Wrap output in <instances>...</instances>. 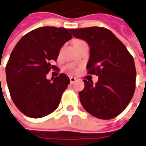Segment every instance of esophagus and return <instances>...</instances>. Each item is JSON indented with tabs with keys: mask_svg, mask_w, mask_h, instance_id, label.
Segmentation results:
<instances>
[{
	"mask_svg": "<svg viewBox=\"0 0 146 146\" xmlns=\"http://www.w3.org/2000/svg\"><path fill=\"white\" fill-rule=\"evenodd\" d=\"M70 81H71V83H75V81H76V79H75V77H70Z\"/></svg>",
	"mask_w": 146,
	"mask_h": 146,
	"instance_id": "34e87169",
	"label": "esophagus"
}]
</instances>
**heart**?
Here are the masks:
<instances>
[{"label":"heart","instance_id":"obj_1","mask_svg":"<svg viewBox=\"0 0 146 146\" xmlns=\"http://www.w3.org/2000/svg\"><path fill=\"white\" fill-rule=\"evenodd\" d=\"M76 41H78V40H76Z\"/></svg>","mask_w":146,"mask_h":146}]
</instances>
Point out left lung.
<instances>
[{
  "label": "left lung",
  "instance_id": "8db88e82",
  "mask_svg": "<svg viewBox=\"0 0 146 146\" xmlns=\"http://www.w3.org/2000/svg\"><path fill=\"white\" fill-rule=\"evenodd\" d=\"M73 36L90 46L88 74L98 76L97 83L83 80L79 92L83 108L94 117L112 119L126 108L135 90L136 68L127 48L110 31L101 27L70 29Z\"/></svg>",
  "mask_w": 146,
  "mask_h": 146
}]
</instances>
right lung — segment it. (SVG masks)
Wrapping results in <instances>:
<instances>
[{
  "label": "right lung",
  "mask_w": 146,
  "mask_h": 146,
  "mask_svg": "<svg viewBox=\"0 0 146 146\" xmlns=\"http://www.w3.org/2000/svg\"><path fill=\"white\" fill-rule=\"evenodd\" d=\"M72 36L70 29L40 27L19 40L6 65V79L11 98L20 111L28 117L40 118L59 106L70 79L65 74L47 79L60 48Z\"/></svg>",
  "instance_id": "right-lung-1"
}]
</instances>
